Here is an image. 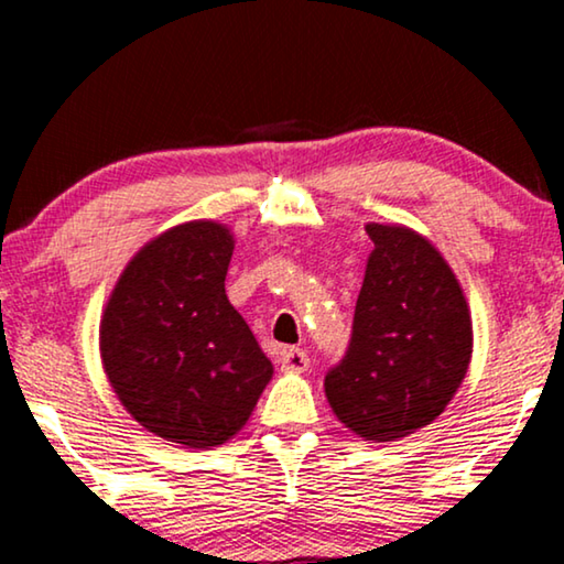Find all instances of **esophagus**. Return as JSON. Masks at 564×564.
Segmentation results:
<instances>
[{
    "label": "esophagus",
    "mask_w": 564,
    "mask_h": 564,
    "mask_svg": "<svg viewBox=\"0 0 564 564\" xmlns=\"http://www.w3.org/2000/svg\"><path fill=\"white\" fill-rule=\"evenodd\" d=\"M280 365H282L284 372H305L307 365H311V359H307V354L303 349H295V346H290V349H282Z\"/></svg>",
    "instance_id": "esophagus-1"
}]
</instances>
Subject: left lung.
<instances>
[{
  "label": "left lung",
  "mask_w": 564,
  "mask_h": 564,
  "mask_svg": "<svg viewBox=\"0 0 564 564\" xmlns=\"http://www.w3.org/2000/svg\"><path fill=\"white\" fill-rule=\"evenodd\" d=\"M351 341L328 369L336 419L367 442H395L444 413L473 357V321L442 253L405 226L369 223Z\"/></svg>",
  "instance_id": "left-lung-1"
}]
</instances>
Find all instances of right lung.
I'll return each mask as SVG.
<instances>
[{
  "label": "right lung",
  "instance_id": "right-lung-1",
  "mask_svg": "<svg viewBox=\"0 0 564 564\" xmlns=\"http://www.w3.org/2000/svg\"><path fill=\"white\" fill-rule=\"evenodd\" d=\"M234 234L213 220L169 228L120 274L99 354L126 411L166 442L210 449L243 429L272 361L228 303Z\"/></svg>",
  "mask_w": 564,
  "mask_h": 564
}]
</instances>
